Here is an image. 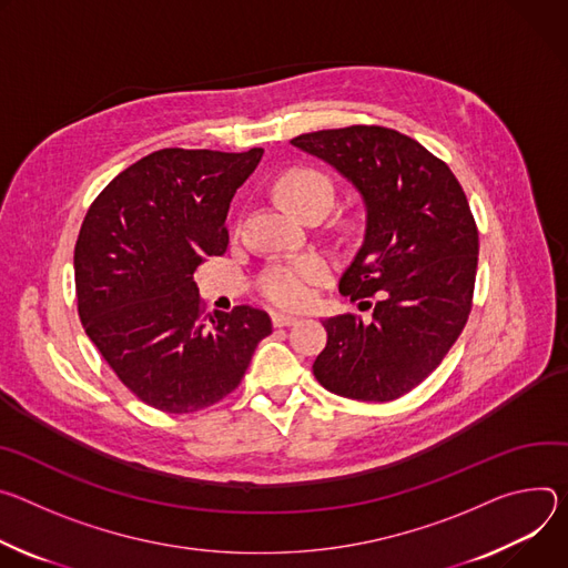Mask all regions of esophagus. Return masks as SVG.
Here are the masks:
<instances>
[{
	"label": "esophagus",
	"mask_w": 568,
	"mask_h": 568,
	"mask_svg": "<svg viewBox=\"0 0 568 568\" xmlns=\"http://www.w3.org/2000/svg\"><path fill=\"white\" fill-rule=\"evenodd\" d=\"M273 325L275 327H293V325H297V318L288 316V313H273Z\"/></svg>",
	"instance_id": "34e87169"
}]
</instances>
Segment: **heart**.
<instances>
[{
	"mask_svg": "<svg viewBox=\"0 0 568 568\" xmlns=\"http://www.w3.org/2000/svg\"><path fill=\"white\" fill-rule=\"evenodd\" d=\"M277 192L288 207L302 214L316 203L332 205L336 189L332 178L318 169H291L277 180ZM327 277L329 264L316 252L300 257H284L266 266L260 277V293L277 306L300 308L311 302L313 286Z\"/></svg>",
	"mask_w": 568,
	"mask_h": 568,
	"instance_id": "1",
	"label": "heart"
}]
</instances>
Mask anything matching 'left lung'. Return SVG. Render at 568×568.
<instances>
[{
    "label": "left lung",
    "instance_id": "obj_1",
    "mask_svg": "<svg viewBox=\"0 0 568 568\" xmlns=\"http://www.w3.org/2000/svg\"><path fill=\"white\" fill-rule=\"evenodd\" d=\"M291 144L329 162L365 203L363 243L338 288L372 316L323 321L327 347L313 374L329 393L393 402L443 363L467 325L478 266L467 196L443 160L384 125L306 133Z\"/></svg>",
    "mask_w": 568,
    "mask_h": 568
}]
</instances>
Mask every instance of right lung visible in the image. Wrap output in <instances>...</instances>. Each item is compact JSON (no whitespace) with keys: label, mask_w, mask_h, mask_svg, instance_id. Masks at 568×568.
<instances>
[{"label":"right lung","mask_w":568,"mask_h":568,"mask_svg":"<svg viewBox=\"0 0 568 568\" xmlns=\"http://www.w3.org/2000/svg\"><path fill=\"white\" fill-rule=\"evenodd\" d=\"M264 149H162L90 205L74 247L79 316L119 382L162 413H196L243 379L271 318L205 313L194 271L227 247V210Z\"/></svg>","instance_id":"right-lung-1"}]
</instances>
